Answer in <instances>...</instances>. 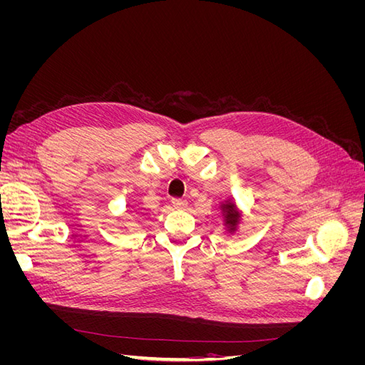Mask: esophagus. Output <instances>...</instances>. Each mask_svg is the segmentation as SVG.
Returning <instances> with one entry per match:
<instances>
[{"instance_id":"34e87169","label":"esophagus","mask_w":365,"mask_h":365,"mask_svg":"<svg viewBox=\"0 0 365 365\" xmlns=\"http://www.w3.org/2000/svg\"><path fill=\"white\" fill-rule=\"evenodd\" d=\"M172 205H173L175 208H184V207H187V201H185V200H181V197H173V200H172Z\"/></svg>"}]
</instances>
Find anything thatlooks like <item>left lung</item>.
<instances>
[{
  "label": "left lung",
  "instance_id": "obj_1",
  "mask_svg": "<svg viewBox=\"0 0 365 365\" xmlns=\"http://www.w3.org/2000/svg\"><path fill=\"white\" fill-rule=\"evenodd\" d=\"M222 212H224V217H225V225L230 231H235L237 224H239V219L240 215L237 212V208L233 202H225L222 205Z\"/></svg>",
  "mask_w": 365,
  "mask_h": 365
}]
</instances>
